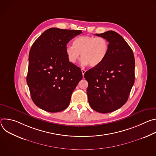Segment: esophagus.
Here are the masks:
<instances>
[{
    "label": "esophagus",
    "mask_w": 156,
    "mask_h": 156,
    "mask_svg": "<svg viewBox=\"0 0 156 156\" xmlns=\"http://www.w3.org/2000/svg\"><path fill=\"white\" fill-rule=\"evenodd\" d=\"M81 72H82L83 76H84V73H85V72H86V70H85L84 69H81Z\"/></svg>",
    "instance_id": "obj_1"
}]
</instances>
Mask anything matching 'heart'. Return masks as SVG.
Instances as JSON below:
<instances>
[{"label":"heart","mask_w":156,"mask_h":156,"mask_svg":"<svg viewBox=\"0 0 156 156\" xmlns=\"http://www.w3.org/2000/svg\"><path fill=\"white\" fill-rule=\"evenodd\" d=\"M109 50L108 41L102 37L81 36L75 38L73 46L66 47L65 51L70 62L75 63L81 54V63L93 67L100 65L107 57Z\"/></svg>","instance_id":"heart-1"}]
</instances>
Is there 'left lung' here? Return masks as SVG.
Segmentation results:
<instances>
[{
    "label": "left lung",
    "instance_id": "1",
    "mask_svg": "<svg viewBox=\"0 0 156 156\" xmlns=\"http://www.w3.org/2000/svg\"><path fill=\"white\" fill-rule=\"evenodd\" d=\"M96 35L108 41V52L103 62L86 72L84 77L88 82L90 107L105 114L126 102L135 83V62L132 49L119 34L108 31Z\"/></svg>",
    "mask_w": 156,
    "mask_h": 156
}]
</instances>
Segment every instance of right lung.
<instances>
[{"label":"right lung","instance_id":"1","mask_svg":"<svg viewBox=\"0 0 156 156\" xmlns=\"http://www.w3.org/2000/svg\"><path fill=\"white\" fill-rule=\"evenodd\" d=\"M81 30L51 28L33 43L29 54L27 81L31 97L40 108L58 112L69 105L71 96L82 72L69 62L65 49Z\"/></svg>","mask_w":156,"mask_h":156}]
</instances>
